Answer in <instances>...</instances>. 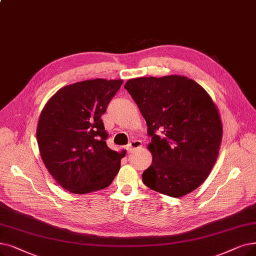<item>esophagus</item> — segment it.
I'll use <instances>...</instances> for the list:
<instances>
[{
    "instance_id": "esophagus-1",
    "label": "esophagus",
    "mask_w": 256,
    "mask_h": 256,
    "mask_svg": "<svg viewBox=\"0 0 256 256\" xmlns=\"http://www.w3.org/2000/svg\"><path fill=\"white\" fill-rule=\"evenodd\" d=\"M142 148V142L140 140H132L130 142V144L128 146V152H132L136 150H139Z\"/></svg>"
}]
</instances>
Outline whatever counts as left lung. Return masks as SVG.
Returning <instances> with one entry per match:
<instances>
[{
    "mask_svg": "<svg viewBox=\"0 0 256 256\" xmlns=\"http://www.w3.org/2000/svg\"><path fill=\"white\" fill-rule=\"evenodd\" d=\"M124 88L148 124L152 161L142 174L150 190L182 198L201 185L218 156L223 126L203 86L181 75L138 77Z\"/></svg>",
    "mask_w": 256,
    "mask_h": 256,
    "instance_id": "1",
    "label": "left lung"
}]
</instances>
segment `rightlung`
I'll return each mask as SVG.
<instances>
[{
	"mask_svg": "<svg viewBox=\"0 0 256 256\" xmlns=\"http://www.w3.org/2000/svg\"><path fill=\"white\" fill-rule=\"evenodd\" d=\"M122 82L96 78L64 86L42 110L36 128L40 157L66 190H100L118 174L126 152L108 148L102 115Z\"/></svg>",
	"mask_w": 256,
	"mask_h": 256,
	"instance_id": "right-lung-1",
	"label": "right lung"
}]
</instances>
